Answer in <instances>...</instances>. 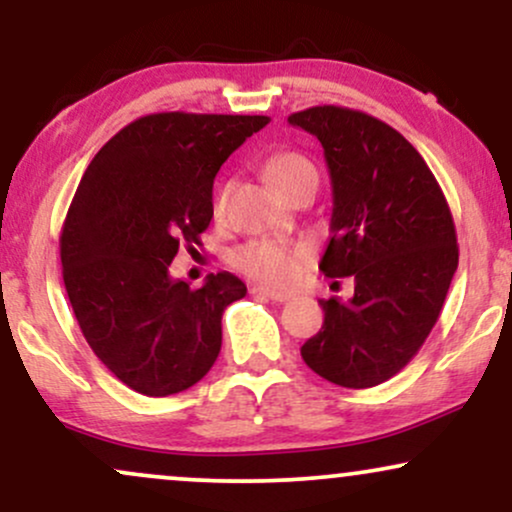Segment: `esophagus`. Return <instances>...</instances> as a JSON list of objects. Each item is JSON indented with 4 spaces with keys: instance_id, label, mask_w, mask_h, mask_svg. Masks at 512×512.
<instances>
[{
    "instance_id": "1",
    "label": "esophagus",
    "mask_w": 512,
    "mask_h": 512,
    "mask_svg": "<svg viewBox=\"0 0 512 512\" xmlns=\"http://www.w3.org/2000/svg\"><path fill=\"white\" fill-rule=\"evenodd\" d=\"M250 291L255 293V296H264V298H269V301H274V303H286V301H291V293L267 289V286H252Z\"/></svg>"
}]
</instances>
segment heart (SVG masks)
Here are the masks:
<instances>
[{
  "instance_id": "heart-1",
  "label": "heart",
  "mask_w": 512,
  "mask_h": 512,
  "mask_svg": "<svg viewBox=\"0 0 512 512\" xmlns=\"http://www.w3.org/2000/svg\"><path fill=\"white\" fill-rule=\"evenodd\" d=\"M264 173H267V180L272 182L276 190L284 192L298 178L315 173V166L305 156L286 151V154L269 158ZM223 204H226V190L216 199V211H223ZM303 257V245H286L276 243V240H250V243L233 250L231 264L238 272L255 281H262V284L286 286L296 279Z\"/></svg>"
}]
</instances>
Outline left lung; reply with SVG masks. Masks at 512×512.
Instances as JSON below:
<instances>
[{"instance_id":"1","label":"left lung","mask_w":512,"mask_h":512,"mask_svg":"<svg viewBox=\"0 0 512 512\" xmlns=\"http://www.w3.org/2000/svg\"><path fill=\"white\" fill-rule=\"evenodd\" d=\"M317 137L332 180L325 276H354L349 301H322L325 322L303 361L334 385L397 375L436 325L457 269L448 202L419 151L366 113L317 105L289 117Z\"/></svg>"}]
</instances>
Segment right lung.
Returning <instances> with one entry per match:
<instances>
[{"mask_svg": "<svg viewBox=\"0 0 512 512\" xmlns=\"http://www.w3.org/2000/svg\"><path fill=\"white\" fill-rule=\"evenodd\" d=\"M264 115L156 113L134 120L88 163L60 255L69 303L93 354L134 392L187 390L221 351V315L248 293L231 272L190 289L168 272L214 216L211 187Z\"/></svg>", "mask_w": 512, "mask_h": 512, "instance_id": "obj_1", "label": "right lung"}]
</instances>
